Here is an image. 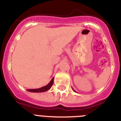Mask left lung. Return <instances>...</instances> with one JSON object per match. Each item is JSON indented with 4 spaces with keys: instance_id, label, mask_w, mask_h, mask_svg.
I'll return each instance as SVG.
<instances>
[{
    "instance_id": "8db88e82",
    "label": "left lung",
    "mask_w": 121,
    "mask_h": 121,
    "mask_svg": "<svg viewBox=\"0 0 121 121\" xmlns=\"http://www.w3.org/2000/svg\"><path fill=\"white\" fill-rule=\"evenodd\" d=\"M73 90H74V92H76V91H75V90H74V89H73Z\"/></svg>"
}]
</instances>
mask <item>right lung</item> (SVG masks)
<instances>
[{
  "label": "right lung",
  "mask_w": 121,
  "mask_h": 121,
  "mask_svg": "<svg viewBox=\"0 0 121 121\" xmlns=\"http://www.w3.org/2000/svg\"><path fill=\"white\" fill-rule=\"evenodd\" d=\"M54 82V77L51 79V80L50 81V83L47 84V85L45 86L44 87H42L39 88V89H28V91L30 92H34V93H39V92H46L47 90H48L50 88L52 87V84H53Z\"/></svg>",
  "instance_id": "obj_1"
}]
</instances>
